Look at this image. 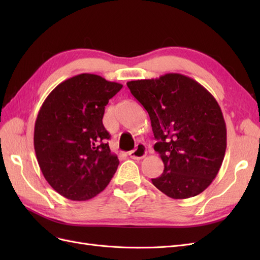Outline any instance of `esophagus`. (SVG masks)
<instances>
[{
    "label": "esophagus",
    "mask_w": 260,
    "mask_h": 260,
    "mask_svg": "<svg viewBox=\"0 0 260 260\" xmlns=\"http://www.w3.org/2000/svg\"><path fill=\"white\" fill-rule=\"evenodd\" d=\"M129 156L131 157L132 159H142L146 156V148L143 144H139L137 145L136 149H133V151L129 152Z\"/></svg>",
    "instance_id": "1"
}]
</instances>
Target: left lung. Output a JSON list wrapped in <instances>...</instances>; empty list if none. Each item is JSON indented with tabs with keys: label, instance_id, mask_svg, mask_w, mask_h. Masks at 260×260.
I'll return each mask as SVG.
<instances>
[{
	"label": "left lung",
	"instance_id": "left-lung-1",
	"mask_svg": "<svg viewBox=\"0 0 260 260\" xmlns=\"http://www.w3.org/2000/svg\"><path fill=\"white\" fill-rule=\"evenodd\" d=\"M128 88L148 113L154 149L164 172L153 184L175 200L190 199L210 185L221 167L226 128L216 99L202 84L181 74L133 80Z\"/></svg>",
	"mask_w": 260,
	"mask_h": 260
}]
</instances>
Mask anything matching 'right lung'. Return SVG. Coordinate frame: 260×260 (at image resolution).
Returning a JSON list of instances; mask_svg holds the SVG:
<instances>
[{
  "instance_id": "right-lung-1",
  "label": "right lung",
  "mask_w": 260,
  "mask_h": 260,
  "mask_svg": "<svg viewBox=\"0 0 260 260\" xmlns=\"http://www.w3.org/2000/svg\"><path fill=\"white\" fill-rule=\"evenodd\" d=\"M122 84L92 74L62 81L39 111L34 144L49 184L64 198L86 201L101 193L115 175L119 159L107 143L105 106Z\"/></svg>"
}]
</instances>
